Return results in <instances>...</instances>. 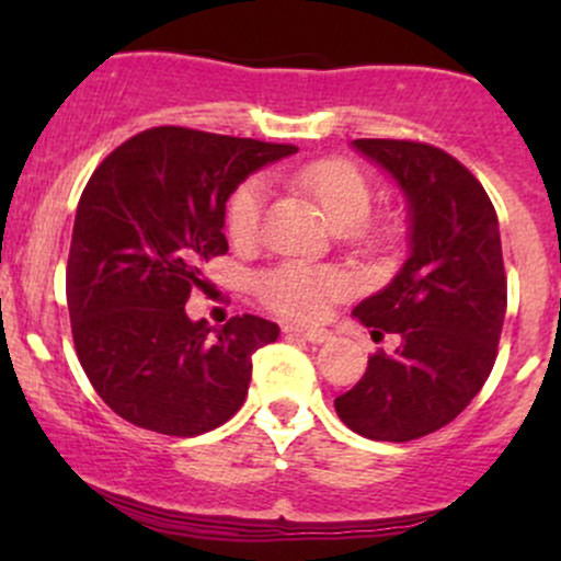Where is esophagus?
I'll use <instances>...</instances> for the list:
<instances>
[{
	"label": "esophagus",
	"mask_w": 561,
	"mask_h": 561,
	"mask_svg": "<svg viewBox=\"0 0 561 561\" xmlns=\"http://www.w3.org/2000/svg\"><path fill=\"white\" fill-rule=\"evenodd\" d=\"M285 332H289V334H298V337L308 340V343H313V345L327 343V340L332 337V332H327V330H306V327H287Z\"/></svg>",
	"instance_id": "1"
}]
</instances>
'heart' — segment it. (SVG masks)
I'll list each match as a JSON object with an SVG mask.
<instances>
[{
	"instance_id": "1",
	"label": "heart",
	"mask_w": 561,
	"mask_h": 561,
	"mask_svg": "<svg viewBox=\"0 0 561 561\" xmlns=\"http://www.w3.org/2000/svg\"><path fill=\"white\" fill-rule=\"evenodd\" d=\"M295 182L306 195H311L324 210L327 221L337 231H362L371 214V190L356 165L347 160H317L298 171ZM263 208H266V182L250 176L231 192L227 205V227L231 240L250 242L261 229ZM259 289L263 300L274 311L289 319L311 321L324 317L327 308L340 295H345L347 282L332 268L306 266V263H285L266 276H261Z\"/></svg>"
}]
</instances>
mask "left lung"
<instances>
[{
  "instance_id": "left-lung-1",
  "label": "left lung",
  "mask_w": 561,
  "mask_h": 561,
  "mask_svg": "<svg viewBox=\"0 0 561 561\" xmlns=\"http://www.w3.org/2000/svg\"><path fill=\"white\" fill-rule=\"evenodd\" d=\"M351 145L403 192L409 259L353 308L375 340L396 334V351L375 353L334 411L371 440H416L454 422L493 369L506 313L499 218L478 179L437 147Z\"/></svg>"
}]
</instances>
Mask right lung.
Instances as JSON below:
<instances>
[{
	"label": "right lung",
	"mask_w": 561,
	"mask_h": 561,
	"mask_svg": "<svg viewBox=\"0 0 561 561\" xmlns=\"http://www.w3.org/2000/svg\"><path fill=\"white\" fill-rule=\"evenodd\" d=\"M298 147L182 126L137 134L100 163L79 199L66 289L89 382L118 416L195 437L240 411L253 353L279 337L261 317L221 330L186 317L205 263L229 250L227 199Z\"/></svg>",
	"instance_id": "add662e5"
}]
</instances>
